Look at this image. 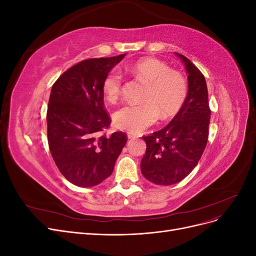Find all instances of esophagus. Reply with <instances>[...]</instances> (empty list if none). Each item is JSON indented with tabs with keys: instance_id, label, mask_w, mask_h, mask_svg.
Wrapping results in <instances>:
<instances>
[{
	"instance_id": "34e87169",
	"label": "esophagus",
	"mask_w": 256,
	"mask_h": 256,
	"mask_svg": "<svg viewBox=\"0 0 256 256\" xmlns=\"http://www.w3.org/2000/svg\"><path fill=\"white\" fill-rule=\"evenodd\" d=\"M127 136H128L129 140H132V138H136V136H132V134H128Z\"/></svg>"
}]
</instances>
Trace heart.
I'll return each mask as SVG.
<instances>
[{"instance_id": "obj_1", "label": "heart", "mask_w": 256, "mask_h": 256, "mask_svg": "<svg viewBox=\"0 0 256 256\" xmlns=\"http://www.w3.org/2000/svg\"><path fill=\"white\" fill-rule=\"evenodd\" d=\"M134 78L146 84L144 104H128L114 114L115 125L130 134H140L160 118L168 120L180 113L188 96V83L182 74L172 70L164 62L144 58L128 67ZM122 76L118 70L106 74L102 92L108 102H114L122 92Z\"/></svg>"}]
</instances>
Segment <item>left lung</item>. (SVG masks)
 <instances>
[{
  "label": "left lung",
  "mask_w": 256,
  "mask_h": 256,
  "mask_svg": "<svg viewBox=\"0 0 256 256\" xmlns=\"http://www.w3.org/2000/svg\"><path fill=\"white\" fill-rule=\"evenodd\" d=\"M188 74V96L182 110L168 125L143 136L146 152L141 172L147 180L160 186L180 182L187 177L204 152L212 111L206 80L191 60L176 53Z\"/></svg>",
  "instance_id": "obj_1"
}]
</instances>
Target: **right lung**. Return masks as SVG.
<instances>
[{
	"label": "right lung",
	"instance_id": "right-lung-1",
	"mask_svg": "<svg viewBox=\"0 0 256 256\" xmlns=\"http://www.w3.org/2000/svg\"><path fill=\"white\" fill-rule=\"evenodd\" d=\"M125 56L84 60L52 86L47 110L49 148L60 172L78 187H94L109 177L127 143L122 131L102 134L111 124L102 82Z\"/></svg>",
	"mask_w": 256,
	"mask_h": 256
}]
</instances>
